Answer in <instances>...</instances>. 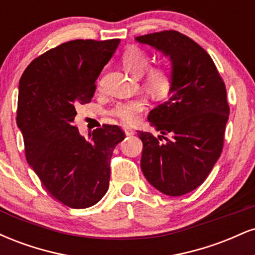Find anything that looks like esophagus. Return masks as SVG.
<instances>
[{
	"instance_id": "obj_1",
	"label": "esophagus",
	"mask_w": 255,
	"mask_h": 255,
	"mask_svg": "<svg viewBox=\"0 0 255 255\" xmlns=\"http://www.w3.org/2000/svg\"><path fill=\"white\" fill-rule=\"evenodd\" d=\"M124 130H125L126 135H133V134H134L133 128L129 127V126H125V127H124Z\"/></svg>"
}]
</instances>
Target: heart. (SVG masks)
Returning <instances> with one entry per match:
<instances>
[{"label": "heart", "instance_id": "b5f03b06", "mask_svg": "<svg viewBox=\"0 0 255 255\" xmlns=\"http://www.w3.org/2000/svg\"><path fill=\"white\" fill-rule=\"evenodd\" d=\"M122 63L125 68L134 77H141L150 66V56L144 49L136 45L127 48L122 55ZM174 69L169 62L152 67L146 74V86L154 93H165L170 89ZM146 102L144 99L121 102L111 109V115L118 118L124 124H131L139 119L140 114L145 110Z\"/></svg>", "mask_w": 255, "mask_h": 255}]
</instances>
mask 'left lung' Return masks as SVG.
Masks as SVG:
<instances>
[{"label":"left lung","instance_id":"8db88e82","mask_svg":"<svg viewBox=\"0 0 255 255\" xmlns=\"http://www.w3.org/2000/svg\"><path fill=\"white\" fill-rule=\"evenodd\" d=\"M135 40L162 51L174 69L170 98L147 116L162 135L137 130L142 141L140 165L154 188L180 197L206 180L223 150L229 119L225 84L211 56L180 32H156Z\"/></svg>","mask_w":255,"mask_h":255}]
</instances>
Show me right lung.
<instances>
[{"label": "right lung", "mask_w": 255, "mask_h": 255, "mask_svg": "<svg viewBox=\"0 0 255 255\" xmlns=\"http://www.w3.org/2000/svg\"><path fill=\"white\" fill-rule=\"evenodd\" d=\"M120 39H75L34 58L19 83L16 124L27 163L55 199L72 207L97 204L109 188L113 151L125 139L119 126L80 135L79 105L90 103L96 80Z\"/></svg>", "instance_id": "right-lung-1"}]
</instances>
